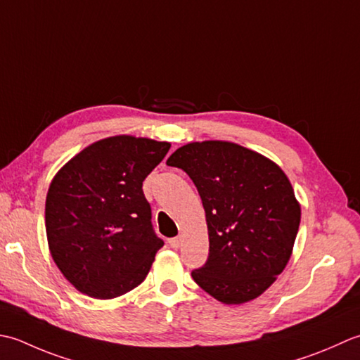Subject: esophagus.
<instances>
[{
	"mask_svg": "<svg viewBox=\"0 0 360 360\" xmlns=\"http://www.w3.org/2000/svg\"><path fill=\"white\" fill-rule=\"evenodd\" d=\"M180 244H181V238H172V239H169V245L172 248H179Z\"/></svg>",
	"mask_w": 360,
	"mask_h": 360,
	"instance_id": "esophagus-1",
	"label": "esophagus"
}]
</instances>
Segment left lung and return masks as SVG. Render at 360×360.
<instances>
[{
	"label": "left lung",
	"mask_w": 360,
	"mask_h": 360,
	"mask_svg": "<svg viewBox=\"0 0 360 360\" xmlns=\"http://www.w3.org/2000/svg\"><path fill=\"white\" fill-rule=\"evenodd\" d=\"M185 171L207 217L210 256L194 281L224 304L258 298L292 256L302 207L275 161L230 141L181 146L166 161Z\"/></svg>",
	"instance_id": "left-lung-1"
}]
</instances>
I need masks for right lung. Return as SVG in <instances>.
I'll use <instances>...</instances> for the list:
<instances>
[{"label": "right lung", "mask_w": 360, "mask_h": 360, "mask_svg": "<svg viewBox=\"0 0 360 360\" xmlns=\"http://www.w3.org/2000/svg\"><path fill=\"white\" fill-rule=\"evenodd\" d=\"M171 143L131 135L86 146L51 181L45 225L62 275L98 300H112L144 281L165 242L152 230L143 181Z\"/></svg>", "instance_id": "obj_1"}]
</instances>
